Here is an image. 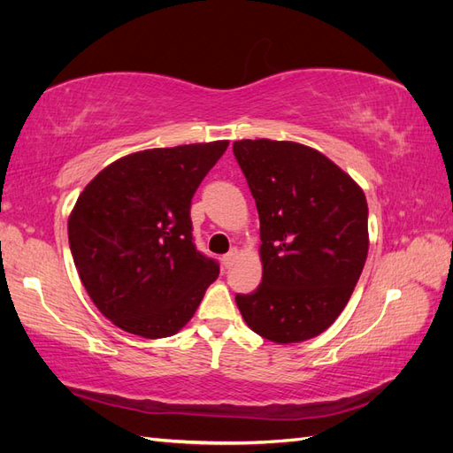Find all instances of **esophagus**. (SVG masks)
<instances>
[{
    "label": "esophagus",
    "instance_id": "1",
    "mask_svg": "<svg viewBox=\"0 0 453 453\" xmlns=\"http://www.w3.org/2000/svg\"><path fill=\"white\" fill-rule=\"evenodd\" d=\"M236 257H238V250H236V248H232L226 255H223V265H225L226 268H228V266H232V263H234Z\"/></svg>",
    "mask_w": 453,
    "mask_h": 453
}]
</instances>
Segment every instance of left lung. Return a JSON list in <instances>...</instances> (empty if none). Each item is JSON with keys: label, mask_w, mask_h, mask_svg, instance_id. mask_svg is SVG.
<instances>
[{"label": "left lung", "mask_w": 453, "mask_h": 453, "mask_svg": "<svg viewBox=\"0 0 453 453\" xmlns=\"http://www.w3.org/2000/svg\"><path fill=\"white\" fill-rule=\"evenodd\" d=\"M260 219L263 281L236 304L251 331L293 344L331 326L368 253L363 188L319 150L295 142L232 145Z\"/></svg>", "instance_id": "8db88e82"}]
</instances>
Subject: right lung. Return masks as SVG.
I'll return each mask as SVG.
<instances>
[{"label":"right lung","mask_w":453,"mask_h":453,"mask_svg":"<svg viewBox=\"0 0 453 453\" xmlns=\"http://www.w3.org/2000/svg\"><path fill=\"white\" fill-rule=\"evenodd\" d=\"M228 142L147 149L109 164L67 221L73 263L109 321L143 338L183 328L219 276L193 242L190 200Z\"/></svg>","instance_id":"obj_1"}]
</instances>
